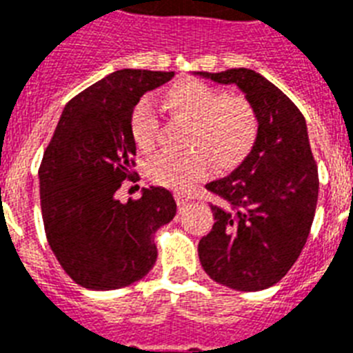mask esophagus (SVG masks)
I'll use <instances>...</instances> for the list:
<instances>
[{"label": "esophagus", "mask_w": 353, "mask_h": 353, "mask_svg": "<svg viewBox=\"0 0 353 353\" xmlns=\"http://www.w3.org/2000/svg\"><path fill=\"white\" fill-rule=\"evenodd\" d=\"M174 196H176V201H177V205H179V209L187 207V205L192 201V196H190V194H187V192H181V190H177Z\"/></svg>", "instance_id": "1"}]
</instances>
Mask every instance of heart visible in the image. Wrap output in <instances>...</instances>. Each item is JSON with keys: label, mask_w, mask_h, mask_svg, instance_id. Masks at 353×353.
I'll use <instances>...</instances> for the list:
<instances>
[{"label": "heart", "mask_w": 353, "mask_h": 353, "mask_svg": "<svg viewBox=\"0 0 353 353\" xmlns=\"http://www.w3.org/2000/svg\"><path fill=\"white\" fill-rule=\"evenodd\" d=\"M161 102L174 117L190 122L187 154H159L148 163V176L157 185L190 190L209 176L210 163L218 172H229L251 152L258 132L256 113L245 99L201 80H181L163 91ZM159 121L148 101H141L130 117V133L141 152L154 150Z\"/></svg>", "instance_id": "obj_1"}]
</instances>
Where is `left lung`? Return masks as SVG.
Masks as SVG:
<instances>
[{"mask_svg": "<svg viewBox=\"0 0 353 353\" xmlns=\"http://www.w3.org/2000/svg\"><path fill=\"white\" fill-rule=\"evenodd\" d=\"M198 74L238 85L258 121L256 139L241 165L207 183L220 203L210 205L216 221L199 240V262L210 279L231 290H268L301 256L317 207L319 172L306 119L252 69Z\"/></svg>", "mask_w": 353, "mask_h": 353, "instance_id": "left-lung-1", "label": "left lung"}]
</instances>
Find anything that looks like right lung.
I'll return each instance as SVG.
<instances>
[{"instance_id":"add662e5","label":"right lung","mask_w":353,"mask_h":353,"mask_svg":"<svg viewBox=\"0 0 353 353\" xmlns=\"http://www.w3.org/2000/svg\"><path fill=\"white\" fill-rule=\"evenodd\" d=\"M174 71L121 69L65 104L40 165L47 241L63 271L82 288L119 290L148 274L157 260L154 234L176 216L166 188H143L121 203L115 192L132 174L130 117L146 91Z\"/></svg>"}]
</instances>
